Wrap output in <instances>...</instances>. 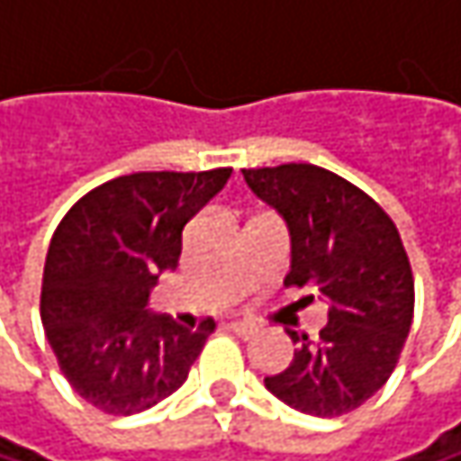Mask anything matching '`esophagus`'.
Segmentation results:
<instances>
[{"label":"esophagus","mask_w":461,"mask_h":461,"mask_svg":"<svg viewBox=\"0 0 461 461\" xmlns=\"http://www.w3.org/2000/svg\"><path fill=\"white\" fill-rule=\"evenodd\" d=\"M227 328H230L234 336H240V339H253L256 336V328L248 325V322H230Z\"/></svg>","instance_id":"34e87169"}]
</instances>
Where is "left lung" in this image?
Instances as JSON below:
<instances>
[{
	"instance_id": "left-lung-1",
	"label": "left lung",
	"mask_w": 461,
	"mask_h": 461,
	"mask_svg": "<svg viewBox=\"0 0 461 461\" xmlns=\"http://www.w3.org/2000/svg\"><path fill=\"white\" fill-rule=\"evenodd\" d=\"M242 176L288 224L285 285L328 302L321 339L288 330L299 344L294 363L264 384L302 414H349L384 387L411 328L414 272L401 231L374 197L318 165L242 167Z\"/></svg>"
}]
</instances>
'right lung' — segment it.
I'll return each instance as SVG.
<instances>
[{
	"instance_id": "obj_1",
	"label": "right lung",
	"mask_w": 461,
	"mask_h": 461,
	"mask_svg": "<svg viewBox=\"0 0 461 461\" xmlns=\"http://www.w3.org/2000/svg\"><path fill=\"white\" fill-rule=\"evenodd\" d=\"M231 167L131 173L79 197L50 240L40 315L71 390L112 416H131L176 393L213 333L149 315V291L176 269L197 211Z\"/></svg>"
}]
</instances>
